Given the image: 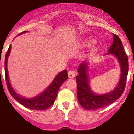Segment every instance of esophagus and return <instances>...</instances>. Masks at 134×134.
<instances>
[{
  "label": "esophagus",
  "mask_w": 134,
  "mask_h": 134,
  "mask_svg": "<svg viewBox=\"0 0 134 134\" xmlns=\"http://www.w3.org/2000/svg\"><path fill=\"white\" fill-rule=\"evenodd\" d=\"M68 76H69V79H73V78L75 77V72L73 70H70V71H68Z\"/></svg>",
  "instance_id": "esophagus-1"
}]
</instances>
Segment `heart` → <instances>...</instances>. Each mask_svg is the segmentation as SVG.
Instances as JSON below:
<instances>
[{
  "instance_id": "obj_1",
  "label": "heart",
  "mask_w": 134,
  "mask_h": 134,
  "mask_svg": "<svg viewBox=\"0 0 134 134\" xmlns=\"http://www.w3.org/2000/svg\"><path fill=\"white\" fill-rule=\"evenodd\" d=\"M92 43V41H86V42H84L83 44L85 46H90Z\"/></svg>"
}]
</instances>
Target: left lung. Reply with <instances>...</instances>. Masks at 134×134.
<instances>
[{"label": "left lung", "mask_w": 134, "mask_h": 134, "mask_svg": "<svg viewBox=\"0 0 134 134\" xmlns=\"http://www.w3.org/2000/svg\"><path fill=\"white\" fill-rule=\"evenodd\" d=\"M113 54L118 60L121 67V76L119 83L113 91L104 94H96L89 86L88 77V63H82L79 66L76 80L77 83V97L79 104L87 110H96L112 104L121 97L126 86L129 65L128 57L124 51L122 41L118 35L113 34L112 46L106 55Z\"/></svg>", "instance_id": "obj_1"}]
</instances>
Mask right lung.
I'll list each match as a JSON object with an SVG mask.
<instances>
[{
  "mask_svg": "<svg viewBox=\"0 0 134 134\" xmlns=\"http://www.w3.org/2000/svg\"><path fill=\"white\" fill-rule=\"evenodd\" d=\"M26 32V31L21 32L19 35ZM11 51V45L9 46L8 50H7L6 55H5V79H6V83H7V89L9 90V93L12 96V97L15 100H16L19 103L22 104L25 107L32 110H46L50 107L53 102L55 100L57 97V93L58 91L59 88L60 87L63 82L66 81L68 79L67 76V71L66 69L61 71L55 76L53 80V81L51 83L50 86L43 92L40 95L37 96L35 97L30 98V99H26L21 96L19 95L16 94L14 89L12 88L10 83H9V77H8V72H7V61L8 56L10 53Z\"/></svg>",
  "mask_w": 134,
  "mask_h": 134,
  "instance_id": "obj_1",
  "label": "right lung"
}]
</instances>
